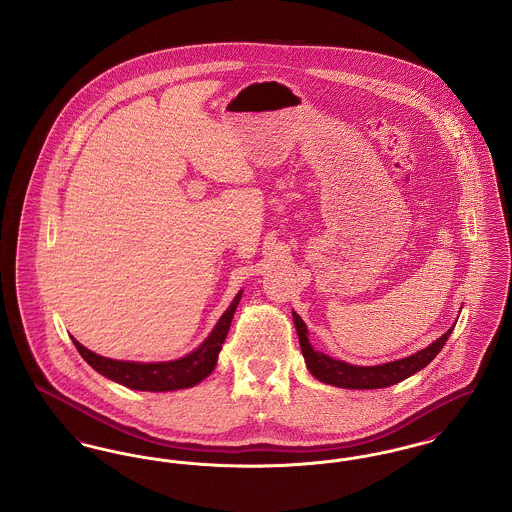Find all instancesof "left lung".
Returning a JSON list of instances; mask_svg holds the SVG:
<instances>
[{
	"label": "left lung",
	"instance_id": "8db88e82",
	"mask_svg": "<svg viewBox=\"0 0 512 512\" xmlns=\"http://www.w3.org/2000/svg\"><path fill=\"white\" fill-rule=\"evenodd\" d=\"M293 322H295V330L299 336V345L305 357L307 368L311 370V374L330 386H338V388H349V390H378V388H388L397 382H403L405 378L413 376L414 372L422 370L424 366L430 365L434 361V357L443 349L445 341L451 336L453 328L451 326L441 338L434 341L432 345H428L426 349L414 353L407 359L401 361H393L386 365L378 366H355L343 361H336L320 351H315L307 338V326L301 320L297 313H293Z\"/></svg>",
	"mask_w": 512,
	"mask_h": 512
}]
</instances>
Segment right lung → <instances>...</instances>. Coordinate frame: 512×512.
I'll use <instances>...</instances> for the list:
<instances>
[{"label": "right lung", "instance_id": "obj_1", "mask_svg": "<svg viewBox=\"0 0 512 512\" xmlns=\"http://www.w3.org/2000/svg\"><path fill=\"white\" fill-rule=\"evenodd\" d=\"M242 299V292L236 295L232 305L226 309V313L220 317L211 336L203 341L194 353L186 355L184 359L171 361V363H128V361H113L107 357H101L86 349L74 340V347L82 355V359L103 374L105 378L126 386L130 390L140 391H171L192 388L199 384L203 378H207L217 365V357L222 349V343L226 340V334L230 330V322L236 313V307Z\"/></svg>", "mask_w": 512, "mask_h": 512}]
</instances>
